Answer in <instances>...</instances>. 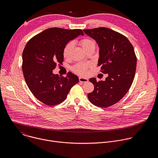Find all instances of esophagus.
<instances>
[{
	"label": "esophagus",
	"mask_w": 158,
	"mask_h": 158,
	"mask_svg": "<svg viewBox=\"0 0 158 158\" xmlns=\"http://www.w3.org/2000/svg\"><path fill=\"white\" fill-rule=\"evenodd\" d=\"M79 81H80V82H84V83H85V82H88V79H87V78H84V77H79Z\"/></svg>",
	"instance_id": "obj_1"
}]
</instances>
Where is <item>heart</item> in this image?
Returning <instances> with one entry per match:
<instances>
[{
  "label": "heart",
  "mask_w": 158,
  "mask_h": 158,
  "mask_svg": "<svg viewBox=\"0 0 158 158\" xmlns=\"http://www.w3.org/2000/svg\"><path fill=\"white\" fill-rule=\"evenodd\" d=\"M80 44L86 52L89 49H94L96 46L95 42L93 39L89 38L82 39L80 41ZM73 47L74 43L73 42H70L65 45L63 49V56L64 58L67 59L69 57ZM89 65H90L89 64L79 63L74 65V67H73V70L74 71V72L80 75H85L87 73V69Z\"/></svg>",
  "instance_id": "heart-1"
}]
</instances>
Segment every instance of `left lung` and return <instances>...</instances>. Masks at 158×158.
<instances>
[{"mask_svg": "<svg viewBox=\"0 0 158 158\" xmlns=\"http://www.w3.org/2000/svg\"><path fill=\"white\" fill-rule=\"evenodd\" d=\"M84 32L98 43V65L101 66V72L108 74L104 81L89 79L94 89L87 98L96 106L107 107L119 101L130 89L136 73V56L127 38L118 32L106 27Z\"/></svg>", "mask_w": 158, "mask_h": 158, "instance_id": "8db88e82", "label": "left lung"}]
</instances>
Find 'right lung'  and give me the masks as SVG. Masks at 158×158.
Returning a JSON list of instances; mask_svg holds the SVG:
<instances>
[{
    "label": "right lung",
    "mask_w": 158,
    "mask_h": 158,
    "mask_svg": "<svg viewBox=\"0 0 158 158\" xmlns=\"http://www.w3.org/2000/svg\"><path fill=\"white\" fill-rule=\"evenodd\" d=\"M84 35L81 29L49 28L31 39L22 53V72L33 95L48 106L62 102L78 77L69 73L66 77L54 74L57 63L64 60L63 49L70 40Z\"/></svg>",
    "instance_id": "add662e5"
}]
</instances>
